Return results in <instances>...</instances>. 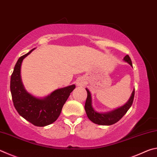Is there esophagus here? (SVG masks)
Listing matches in <instances>:
<instances>
[{
    "mask_svg": "<svg viewBox=\"0 0 157 157\" xmlns=\"http://www.w3.org/2000/svg\"><path fill=\"white\" fill-rule=\"evenodd\" d=\"M76 84L78 85V86H83L85 84L84 79H82L81 78L78 79V80H77V82H76Z\"/></svg>",
    "mask_w": 157,
    "mask_h": 157,
    "instance_id": "1",
    "label": "esophagus"
}]
</instances>
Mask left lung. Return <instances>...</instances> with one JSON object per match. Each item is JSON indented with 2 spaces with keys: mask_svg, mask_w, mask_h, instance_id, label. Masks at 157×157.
Wrapping results in <instances>:
<instances>
[{
  "mask_svg": "<svg viewBox=\"0 0 157 157\" xmlns=\"http://www.w3.org/2000/svg\"><path fill=\"white\" fill-rule=\"evenodd\" d=\"M123 60L132 66V60L128 55L124 57ZM86 90L87 91V98L86 102H85L84 109L85 111H86L87 117L93 123L100 124V125H111V124H113L120 121L124 114L127 113V111L129 110V109L131 107L134 98V89L129 100L125 103V105L114 110L108 111V112L100 113L95 111L93 107L91 94L88 89L86 88Z\"/></svg>",
  "mask_w": 157,
  "mask_h": 157,
  "instance_id": "1",
  "label": "left lung"
}]
</instances>
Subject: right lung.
Returning a JSON list of instances; mask_svg holds the SVG:
<instances>
[{
    "label": "right lung",
    "instance_id": "obj_1",
    "mask_svg": "<svg viewBox=\"0 0 157 157\" xmlns=\"http://www.w3.org/2000/svg\"><path fill=\"white\" fill-rule=\"evenodd\" d=\"M34 49L18 59L11 76L10 90L14 107L19 115L34 125L44 127L54 123L58 118L75 85L58 89L43 98H36L26 91L21 77V63Z\"/></svg>",
    "mask_w": 157,
    "mask_h": 157
}]
</instances>
